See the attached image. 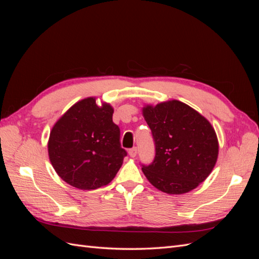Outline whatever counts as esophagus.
<instances>
[{
	"mask_svg": "<svg viewBox=\"0 0 259 259\" xmlns=\"http://www.w3.org/2000/svg\"><path fill=\"white\" fill-rule=\"evenodd\" d=\"M128 154L132 156V158H135V156L137 155V147H134V148L130 149Z\"/></svg>",
	"mask_w": 259,
	"mask_h": 259,
	"instance_id": "esophagus-1",
	"label": "esophagus"
}]
</instances>
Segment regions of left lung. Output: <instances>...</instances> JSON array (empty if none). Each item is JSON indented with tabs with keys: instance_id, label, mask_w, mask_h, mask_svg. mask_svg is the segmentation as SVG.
<instances>
[{
	"instance_id": "left-lung-1",
	"label": "left lung",
	"mask_w": 259,
	"mask_h": 259,
	"mask_svg": "<svg viewBox=\"0 0 259 259\" xmlns=\"http://www.w3.org/2000/svg\"><path fill=\"white\" fill-rule=\"evenodd\" d=\"M155 154L142 169L155 188L168 194L191 191L213 169L218 142L210 123L188 105L170 100L144 108Z\"/></svg>"
}]
</instances>
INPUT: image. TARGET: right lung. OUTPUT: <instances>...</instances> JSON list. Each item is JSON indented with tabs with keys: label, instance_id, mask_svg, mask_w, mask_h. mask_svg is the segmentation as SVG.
<instances>
[{
	"label": "right lung",
	"instance_id": "right-lung-1",
	"mask_svg": "<svg viewBox=\"0 0 259 259\" xmlns=\"http://www.w3.org/2000/svg\"><path fill=\"white\" fill-rule=\"evenodd\" d=\"M110 105L86 98L72 106L54 125L49 155L56 173L83 190L108 185L119 171L124 156L120 127L112 121Z\"/></svg>",
	"mask_w": 259,
	"mask_h": 259
}]
</instances>
